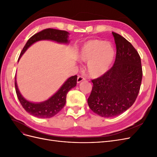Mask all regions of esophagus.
<instances>
[{
  "mask_svg": "<svg viewBox=\"0 0 157 157\" xmlns=\"http://www.w3.org/2000/svg\"><path fill=\"white\" fill-rule=\"evenodd\" d=\"M83 80H85V78L83 77L82 76H78L77 78V83H80Z\"/></svg>",
  "mask_w": 157,
  "mask_h": 157,
  "instance_id": "esophagus-1",
  "label": "esophagus"
}]
</instances>
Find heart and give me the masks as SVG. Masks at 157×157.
I'll return each instance as SVG.
<instances>
[{"label": "heart", "instance_id": "heart-1", "mask_svg": "<svg viewBox=\"0 0 157 157\" xmlns=\"http://www.w3.org/2000/svg\"><path fill=\"white\" fill-rule=\"evenodd\" d=\"M115 50L111 43L99 39L84 42L78 58L87 63L86 71L90 77L98 78L105 75L115 59Z\"/></svg>", "mask_w": 157, "mask_h": 157}]
</instances>
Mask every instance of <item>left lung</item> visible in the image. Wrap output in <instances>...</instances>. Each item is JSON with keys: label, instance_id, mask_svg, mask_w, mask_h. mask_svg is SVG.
<instances>
[{"label": "left lung", "instance_id": "8db88e82", "mask_svg": "<svg viewBox=\"0 0 157 157\" xmlns=\"http://www.w3.org/2000/svg\"><path fill=\"white\" fill-rule=\"evenodd\" d=\"M112 34L117 47L115 63L105 75L92 80L93 87L88 99L90 109L105 118L119 115L134 104L142 80L138 52L125 38Z\"/></svg>", "mask_w": 157, "mask_h": 157}]
</instances>
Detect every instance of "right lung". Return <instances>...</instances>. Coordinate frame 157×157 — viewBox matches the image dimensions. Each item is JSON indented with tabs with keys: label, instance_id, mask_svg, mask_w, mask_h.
Instances as JSON below:
<instances>
[{
	"label": "right lung",
	"instance_id": "add662e5",
	"mask_svg": "<svg viewBox=\"0 0 157 157\" xmlns=\"http://www.w3.org/2000/svg\"><path fill=\"white\" fill-rule=\"evenodd\" d=\"M69 33L67 31L50 29V28L36 33L35 35L32 36L28 40L25 46L23 47L20 57H19L18 61L22 55L25 53V52L35 42L42 40H48L55 41L58 43L66 44L69 43ZM77 80V75L71 77L66 80L53 96H51L47 100L40 103L29 101L23 97L17 87L16 77H15V88L19 101H20L23 109L28 113L38 118H47L55 116L62 109L66 102L67 94L71 88L76 86Z\"/></svg>",
	"mask_w": 157,
	"mask_h": 157
}]
</instances>
